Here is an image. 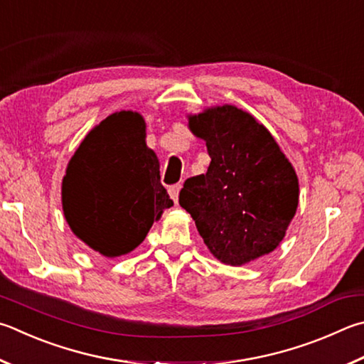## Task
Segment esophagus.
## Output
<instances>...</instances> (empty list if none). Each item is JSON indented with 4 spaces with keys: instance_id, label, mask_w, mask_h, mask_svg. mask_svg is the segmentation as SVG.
<instances>
[{
    "instance_id": "esophagus-1",
    "label": "esophagus",
    "mask_w": 364,
    "mask_h": 364,
    "mask_svg": "<svg viewBox=\"0 0 364 364\" xmlns=\"http://www.w3.org/2000/svg\"><path fill=\"white\" fill-rule=\"evenodd\" d=\"M180 191H181V184H173V186L168 188V194L171 197V200L175 203H178V196H180Z\"/></svg>"
}]
</instances>
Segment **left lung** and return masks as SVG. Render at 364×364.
Here are the masks:
<instances>
[{
  "label": "left lung",
  "mask_w": 364,
  "mask_h": 364,
  "mask_svg": "<svg viewBox=\"0 0 364 364\" xmlns=\"http://www.w3.org/2000/svg\"><path fill=\"white\" fill-rule=\"evenodd\" d=\"M207 144L205 175L188 178L180 205L216 259L243 266L272 253L299 203L296 170L270 132L247 111L221 105L188 116Z\"/></svg>",
  "instance_id": "1"
}]
</instances>
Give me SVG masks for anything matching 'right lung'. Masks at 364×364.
Here are the masks:
<instances>
[{
    "mask_svg": "<svg viewBox=\"0 0 364 364\" xmlns=\"http://www.w3.org/2000/svg\"><path fill=\"white\" fill-rule=\"evenodd\" d=\"M159 167L140 113L117 111L103 119L79 144L62 181L73 234L107 257L134 251L173 205Z\"/></svg>",
    "mask_w": 364,
    "mask_h": 364,
    "instance_id": "1",
    "label": "right lung"
}]
</instances>
